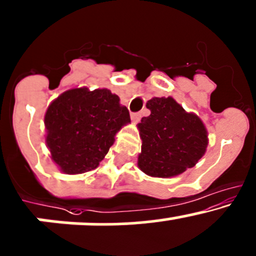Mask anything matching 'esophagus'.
Listing matches in <instances>:
<instances>
[{
    "label": "esophagus",
    "instance_id": "1",
    "mask_svg": "<svg viewBox=\"0 0 256 256\" xmlns=\"http://www.w3.org/2000/svg\"><path fill=\"white\" fill-rule=\"evenodd\" d=\"M131 120H132L134 122H138V121L141 120V112H132V114H131Z\"/></svg>",
    "mask_w": 256,
    "mask_h": 256
}]
</instances>
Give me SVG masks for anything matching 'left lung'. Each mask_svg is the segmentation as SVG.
Here are the masks:
<instances>
[{
    "instance_id": "1",
    "label": "left lung",
    "mask_w": 256,
    "mask_h": 256,
    "mask_svg": "<svg viewBox=\"0 0 256 256\" xmlns=\"http://www.w3.org/2000/svg\"><path fill=\"white\" fill-rule=\"evenodd\" d=\"M146 106L150 116L137 125L142 140L138 168L157 178L176 176L192 168L208 144L200 118L185 112L172 96L152 98Z\"/></svg>"
}]
</instances>
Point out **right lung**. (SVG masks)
Here are the masks:
<instances>
[{"label":"right lung","instance_id":"1","mask_svg":"<svg viewBox=\"0 0 256 256\" xmlns=\"http://www.w3.org/2000/svg\"><path fill=\"white\" fill-rule=\"evenodd\" d=\"M44 122L51 160L64 173L80 174L99 166L130 114L109 90L74 88L50 104Z\"/></svg>","mask_w":256,"mask_h":256}]
</instances>
